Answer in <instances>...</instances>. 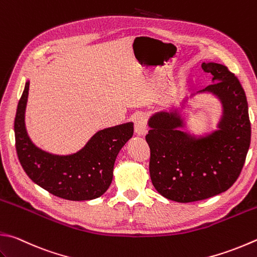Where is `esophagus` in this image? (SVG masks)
<instances>
[{
  "instance_id": "34e87169",
  "label": "esophagus",
  "mask_w": 257,
  "mask_h": 257,
  "mask_svg": "<svg viewBox=\"0 0 257 257\" xmlns=\"http://www.w3.org/2000/svg\"><path fill=\"white\" fill-rule=\"evenodd\" d=\"M134 131L135 133L140 135V137H143V135L148 133V123H147V119H145L143 116H139L138 118H135Z\"/></svg>"
}]
</instances>
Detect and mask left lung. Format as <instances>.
<instances>
[{
	"instance_id": "obj_1",
	"label": "left lung",
	"mask_w": 257,
	"mask_h": 257,
	"mask_svg": "<svg viewBox=\"0 0 257 257\" xmlns=\"http://www.w3.org/2000/svg\"><path fill=\"white\" fill-rule=\"evenodd\" d=\"M212 84L197 94L218 98L222 114L217 130L206 135L183 132L181 108L160 110L149 118L150 176L157 191L167 199L192 202L224 192L243 169L250 143L248 105L239 80L227 67L202 62ZM195 96V95H192Z\"/></svg>"
}]
</instances>
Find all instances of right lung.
Returning a JSON list of instances; mask_svg holds the SVG:
<instances>
[{
    "instance_id": "right-lung-1",
    "label": "right lung",
    "mask_w": 257,
    "mask_h": 257,
    "mask_svg": "<svg viewBox=\"0 0 257 257\" xmlns=\"http://www.w3.org/2000/svg\"><path fill=\"white\" fill-rule=\"evenodd\" d=\"M29 85L27 81L14 119L16 148L23 170L38 186L62 199L81 201L100 197L112 183L119 150L133 137V123L98 131L76 153L46 152L36 147L27 133L24 116Z\"/></svg>"
}]
</instances>
